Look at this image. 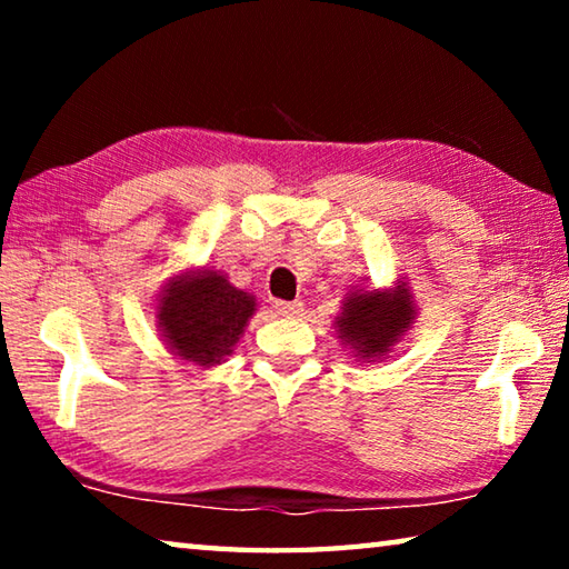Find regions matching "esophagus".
<instances>
[{"mask_svg":"<svg viewBox=\"0 0 569 569\" xmlns=\"http://www.w3.org/2000/svg\"><path fill=\"white\" fill-rule=\"evenodd\" d=\"M276 313L286 316V319H296V316L303 313V303L301 301H276Z\"/></svg>","mask_w":569,"mask_h":569,"instance_id":"1","label":"esophagus"}]
</instances>
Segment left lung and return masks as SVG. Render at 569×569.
Listing matches in <instances>:
<instances>
[{
	"mask_svg": "<svg viewBox=\"0 0 569 569\" xmlns=\"http://www.w3.org/2000/svg\"><path fill=\"white\" fill-rule=\"evenodd\" d=\"M417 319V306L407 283L393 288H356L341 301L336 333L361 363L381 361Z\"/></svg>",
	"mask_w": 569,
	"mask_h": 569,
	"instance_id": "8db88e82",
	"label": "left lung"
}]
</instances>
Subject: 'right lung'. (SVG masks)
<instances>
[{
	"instance_id": "add662e5",
	"label": "right lung",
	"mask_w": 569,
	"mask_h": 569,
	"mask_svg": "<svg viewBox=\"0 0 569 569\" xmlns=\"http://www.w3.org/2000/svg\"><path fill=\"white\" fill-rule=\"evenodd\" d=\"M158 331L172 356L208 369L226 361L256 313V296L240 291L226 273L172 276L158 298Z\"/></svg>"
}]
</instances>
